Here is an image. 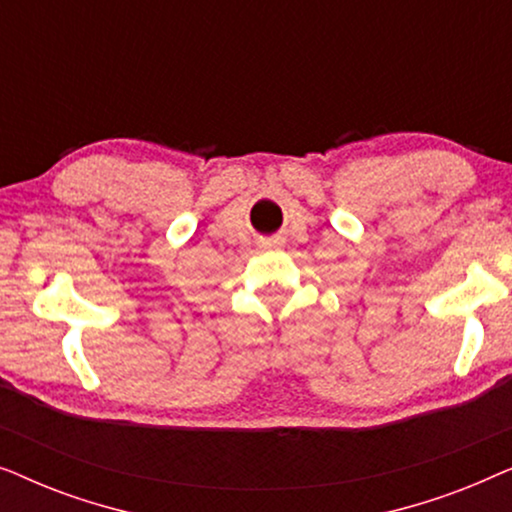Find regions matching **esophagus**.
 <instances>
[{
  "instance_id": "obj_1",
  "label": "esophagus",
  "mask_w": 512,
  "mask_h": 512,
  "mask_svg": "<svg viewBox=\"0 0 512 512\" xmlns=\"http://www.w3.org/2000/svg\"><path fill=\"white\" fill-rule=\"evenodd\" d=\"M275 244H279V242H275Z\"/></svg>"
}]
</instances>
